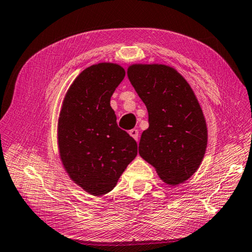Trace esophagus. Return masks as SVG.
I'll return each instance as SVG.
<instances>
[{
  "instance_id": "34e87169",
  "label": "esophagus",
  "mask_w": 252,
  "mask_h": 252,
  "mask_svg": "<svg viewBox=\"0 0 252 252\" xmlns=\"http://www.w3.org/2000/svg\"><path fill=\"white\" fill-rule=\"evenodd\" d=\"M129 134H130L134 140H136V141H138V138H139V131H138V130H136V129H132V130L129 131Z\"/></svg>"
}]
</instances>
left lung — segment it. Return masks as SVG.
<instances>
[{"label": "left lung", "mask_w": 252, "mask_h": 252, "mask_svg": "<svg viewBox=\"0 0 252 252\" xmlns=\"http://www.w3.org/2000/svg\"><path fill=\"white\" fill-rule=\"evenodd\" d=\"M127 78L148 109L139 155L163 182L178 186L197 171L208 131L201 106L186 79L164 64H132Z\"/></svg>", "instance_id": "obj_1"}]
</instances>
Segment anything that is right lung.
<instances>
[{"label":"right lung","instance_id":"add662e5","mask_svg":"<svg viewBox=\"0 0 252 252\" xmlns=\"http://www.w3.org/2000/svg\"><path fill=\"white\" fill-rule=\"evenodd\" d=\"M126 71L116 63H97L76 76L67 90L58 123L63 167L84 191L110 192L138 153L135 140L117 125L110 100Z\"/></svg>","mask_w":252,"mask_h":252}]
</instances>
